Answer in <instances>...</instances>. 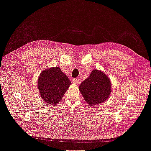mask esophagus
Here are the masks:
<instances>
[{
	"label": "esophagus",
	"instance_id": "obj_1",
	"mask_svg": "<svg viewBox=\"0 0 151 151\" xmlns=\"http://www.w3.org/2000/svg\"><path fill=\"white\" fill-rule=\"evenodd\" d=\"M72 83L73 84H76V85H78V84H79V83H80V80H79V79L78 78H75V79H73L72 80Z\"/></svg>",
	"mask_w": 151,
	"mask_h": 151
}]
</instances>
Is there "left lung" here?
<instances>
[{
	"mask_svg": "<svg viewBox=\"0 0 151 151\" xmlns=\"http://www.w3.org/2000/svg\"><path fill=\"white\" fill-rule=\"evenodd\" d=\"M85 101L90 105L102 103L111 93V82L106 74L100 70H93L90 76L79 87Z\"/></svg>",
	"mask_w": 151,
	"mask_h": 151,
	"instance_id": "8db88e82",
	"label": "left lung"
}]
</instances>
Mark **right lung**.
<instances>
[{
    "mask_svg": "<svg viewBox=\"0 0 151 151\" xmlns=\"http://www.w3.org/2000/svg\"><path fill=\"white\" fill-rule=\"evenodd\" d=\"M70 84V81L58 67L43 70L38 80L41 98L45 103L53 105L60 101Z\"/></svg>",
    "mask_w": 151,
    "mask_h": 151,
    "instance_id": "add662e5",
    "label": "right lung"
}]
</instances>
